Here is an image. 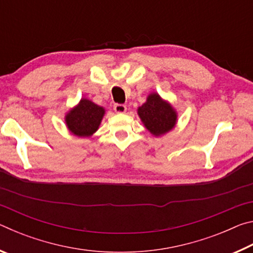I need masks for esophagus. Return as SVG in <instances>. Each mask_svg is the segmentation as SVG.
<instances>
[{
  "mask_svg": "<svg viewBox=\"0 0 253 253\" xmlns=\"http://www.w3.org/2000/svg\"><path fill=\"white\" fill-rule=\"evenodd\" d=\"M114 110L118 114H123L127 110V107L125 105H123V104H115L114 105Z\"/></svg>",
  "mask_w": 253,
  "mask_h": 253,
  "instance_id": "obj_1",
  "label": "esophagus"
}]
</instances>
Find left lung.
I'll return each instance as SVG.
<instances>
[{"mask_svg": "<svg viewBox=\"0 0 253 253\" xmlns=\"http://www.w3.org/2000/svg\"><path fill=\"white\" fill-rule=\"evenodd\" d=\"M138 115L145 127L153 135L160 136L169 131L176 123V113L157 93H152L138 108Z\"/></svg>", "mask_w": 253, "mask_h": 253, "instance_id": "obj_1", "label": "left lung"}]
</instances>
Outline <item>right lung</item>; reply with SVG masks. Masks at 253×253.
<instances>
[{
  "mask_svg": "<svg viewBox=\"0 0 253 253\" xmlns=\"http://www.w3.org/2000/svg\"><path fill=\"white\" fill-rule=\"evenodd\" d=\"M105 109L88 99H81L80 104L66 116L69 130L79 137L91 136L100 125Z\"/></svg>",
  "mask_w": 253,
  "mask_h": 253,
  "instance_id": "right-lung-1",
  "label": "right lung"
}]
</instances>
